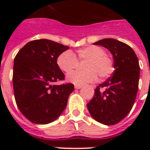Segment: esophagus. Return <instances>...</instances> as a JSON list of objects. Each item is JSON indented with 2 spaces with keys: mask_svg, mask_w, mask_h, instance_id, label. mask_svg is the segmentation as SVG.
Listing matches in <instances>:
<instances>
[{
  "mask_svg": "<svg viewBox=\"0 0 150 150\" xmlns=\"http://www.w3.org/2000/svg\"><path fill=\"white\" fill-rule=\"evenodd\" d=\"M82 87V85H75V89H81Z\"/></svg>",
  "mask_w": 150,
  "mask_h": 150,
  "instance_id": "1",
  "label": "esophagus"
}]
</instances>
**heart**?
Instances as JSON below:
<instances>
[{"instance_id": "heart-1", "label": "heart", "mask_w": 150, "mask_h": 150, "mask_svg": "<svg viewBox=\"0 0 150 150\" xmlns=\"http://www.w3.org/2000/svg\"><path fill=\"white\" fill-rule=\"evenodd\" d=\"M77 57L80 61H86L83 68L86 70L78 71L67 76V81L75 85H83L96 82L98 75L103 79L110 76L114 72V62L104 50L98 46H88L77 51ZM59 68L64 72L72 71L79 65L76 57L70 50L61 53L57 59Z\"/></svg>"}]
</instances>
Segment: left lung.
Here are the masks:
<instances>
[{
	"instance_id": "1",
	"label": "left lung",
	"mask_w": 150,
	"mask_h": 150,
	"mask_svg": "<svg viewBox=\"0 0 150 150\" xmlns=\"http://www.w3.org/2000/svg\"><path fill=\"white\" fill-rule=\"evenodd\" d=\"M111 53L115 70L95 89L87 104L89 114L96 121L112 125L123 120L131 111L139 89L140 68L132 48L114 39H103L93 43Z\"/></svg>"
}]
</instances>
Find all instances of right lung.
Returning <instances> with one entry per match:
<instances>
[{
	"label": "right lung",
	"instance_id": "1",
	"mask_svg": "<svg viewBox=\"0 0 150 150\" xmlns=\"http://www.w3.org/2000/svg\"><path fill=\"white\" fill-rule=\"evenodd\" d=\"M68 49L41 39L27 43L15 56L12 78L15 102L21 113L33 123H51L65 109L74 85L57 86L55 82L64 79L57 59Z\"/></svg>",
	"mask_w": 150,
	"mask_h": 150
}]
</instances>
